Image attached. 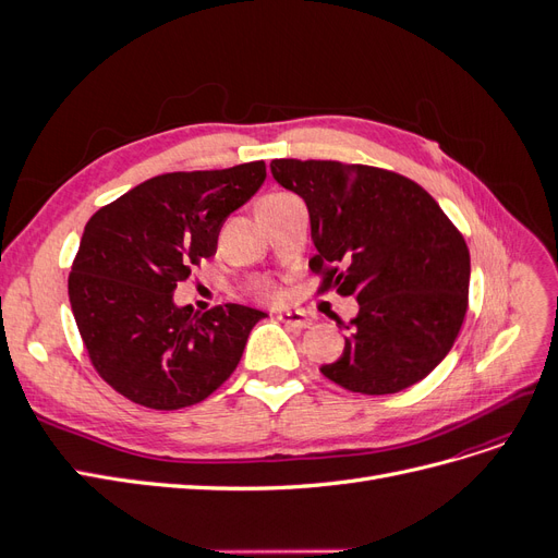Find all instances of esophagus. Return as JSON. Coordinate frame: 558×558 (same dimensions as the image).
<instances>
[{
  "instance_id": "obj_1",
  "label": "esophagus",
  "mask_w": 558,
  "mask_h": 558,
  "mask_svg": "<svg viewBox=\"0 0 558 558\" xmlns=\"http://www.w3.org/2000/svg\"><path fill=\"white\" fill-rule=\"evenodd\" d=\"M275 318L281 320V324H286V326L298 328V330L312 326V318H310L305 312H291V310H286V312H277Z\"/></svg>"
}]
</instances>
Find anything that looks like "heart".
Returning a JSON list of instances; mask_svg holds the SVG:
<instances>
[{"instance_id":"heart-1","label":"heart","mask_w":558,"mask_h":558,"mask_svg":"<svg viewBox=\"0 0 558 558\" xmlns=\"http://www.w3.org/2000/svg\"><path fill=\"white\" fill-rule=\"evenodd\" d=\"M281 197H286V195H283V193H272V195L263 197L260 202H275V199H281ZM256 293H258V295H263V298H279V291H277L275 286L269 283V281H263V283H258V286H256Z\"/></svg>"}]
</instances>
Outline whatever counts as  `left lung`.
<instances>
[{
	"mask_svg": "<svg viewBox=\"0 0 558 558\" xmlns=\"http://www.w3.org/2000/svg\"><path fill=\"white\" fill-rule=\"evenodd\" d=\"M269 170L310 209L318 293L353 295L361 307L342 356L320 373L365 396L430 375L459 337L470 286V251L440 205L369 165L281 158Z\"/></svg>",
	"mask_w": 558,
	"mask_h": 558,
	"instance_id": "1",
	"label": "left lung"
}]
</instances>
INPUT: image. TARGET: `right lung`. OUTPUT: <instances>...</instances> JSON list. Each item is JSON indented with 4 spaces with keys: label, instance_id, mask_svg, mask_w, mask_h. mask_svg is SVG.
I'll use <instances>...</instances> for the list:
<instances>
[{
    "label": "right lung",
    "instance_id": "1",
    "mask_svg": "<svg viewBox=\"0 0 558 558\" xmlns=\"http://www.w3.org/2000/svg\"><path fill=\"white\" fill-rule=\"evenodd\" d=\"M265 177L263 160L160 174L93 214L70 302L90 363L113 391L150 410H181L234 373L267 314L232 302L197 314L174 305V289L214 256L226 218Z\"/></svg>",
    "mask_w": 558,
    "mask_h": 558
}]
</instances>
